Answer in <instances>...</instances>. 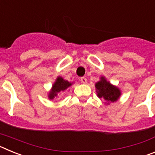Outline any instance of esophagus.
I'll return each instance as SVG.
<instances>
[{
	"mask_svg": "<svg viewBox=\"0 0 155 155\" xmlns=\"http://www.w3.org/2000/svg\"><path fill=\"white\" fill-rule=\"evenodd\" d=\"M81 83H83V84H86V83H87V79H86V78H84V77H82L81 78Z\"/></svg>",
	"mask_w": 155,
	"mask_h": 155,
	"instance_id": "1",
	"label": "esophagus"
}]
</instances>
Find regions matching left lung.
Here are the masks:
<instances>
[{
	"label": "left lung",
	"instance_id": "obj_1",
	"mask_svg": "<svg viewBox=\"0 0 155 155\" xmlns=\"http://www.w3.org/2000/svg\"><path fill=\"white\" fill-rule=\"evenodd\" d=\"M98 98H103L108 102H116L120 95V91L108 82L103 77L95 84Z\"/></svg>",
	"mask_w": 155,
	"mask_h": 155
}]
</instances>
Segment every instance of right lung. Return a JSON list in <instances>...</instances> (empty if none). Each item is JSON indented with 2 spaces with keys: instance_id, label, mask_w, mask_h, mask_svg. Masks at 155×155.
<instances>
[{
  "instance_id": "1",
  "label": "right lung",
  "mask_w": 155,
  "mask_h": 155,
  "mask_svg": "<svg viewBox=\"0 0 155 155\" xmlns=\"http://www.w3.org/2000/svg\"><path fill=\"white\" fill-rule=\"evenodd\" d=\"M71 83L68 82V81H65L59 77L57 78V81L54 83V84L53 85V88H52V91L50 92V94H49V98L50 99H53V98L57 96V93L60 92L61 91H64L68 88V87L71 85Z\"/></svg>"
}]
</instances>
